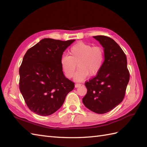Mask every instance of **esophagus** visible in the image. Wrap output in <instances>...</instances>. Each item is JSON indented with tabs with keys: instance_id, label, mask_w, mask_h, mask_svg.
I'll return each mask as SVG.
<instances>
[{
	"instance_id": "obj_1",
	"label": "esophagus",
	"mask_w": 147,
	"mask_h": 147,
	"mask_svg": "<svg viewBox=\"0 0 147 147\" xmlns=\"http://www.w3.org/2000/svg\"><path fill=\"white\" fill-rule=\"evenodd\" d=\"M81 85H82L81 83H76V84H75V88H78V87L81 86Z\"/></svg>"
}]
</instances>
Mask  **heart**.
Returning <instances> with one entry per match:
<instances>
[{"instance_id":"obj_1","label":"heart","mask_w":147,"mask_h":147,"mask_svg":"<svg viewBox=\"0 0 147 147\" xmlns=\"http://www.w3.org/2000/svg\"><path fill=\"white\" fill-rule=\"evenodd\" d=\"M105 61V52L99 46L92 47L84 42H78L70 48L69 56L64 55L61 59V65L68 78H72L77 69L75 80H82L89 75H97L102 69Z\"/></svg>"}]
</instances>
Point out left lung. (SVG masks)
<instances>
[{
  "label": "left lung",
  "mask_w": 147,
  "mask_h": 147,
  "mask_svg": "<svg viewBox=\"0 0 147 147\" xmlns=\"http://www.w3.org/2000/svg\"><path fill=\"white\" fill-rule=\"evenodd\" d=\"M93 37L104 48L105 61L99 72L84 83L87 93L82 100L92 112L103 114L123 101L130 74L125 53L114 40L104 35Z\"/></svg>",
  "instance_id": "1"
}]
</instances>
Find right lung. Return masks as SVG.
<instances>
[{"label":"right lung","instance_id":"obj_1","mask_svg":"<svg viewBox=\"0 0 147 147\" xmlns=\"http://www.w3.org/2000/svg\"><path fill=\"white\" fill-rule=\"evenodd\" d=\"M74 41L44 38L26 53L19 69L20 90L35 113L48 116L55 113L74 90L75 83L65 77L61 59Z\"/></svg>","mask_w":147,"mask_h":147}]
</instances>
